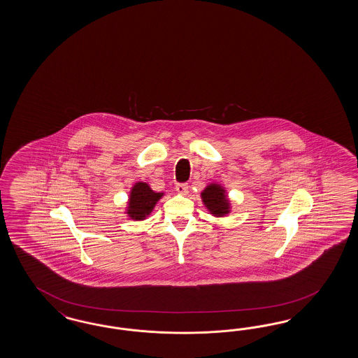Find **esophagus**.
Returning <instances> with one entry per match:
<instances>
[{"label":"esophagus","instance_id":"34e87169","mask_svg":"<svg viewBox=\"0 0 358 358\" xmlns=\"http://www.w3.org/2000/svg\"><path fill=\"white\" fill-rule=\"evenodd\" d=\"M187 190H189V186H187V184L176 185V192H177L178 194L186 195L187 194Z\"/></svg>","mask_w":358,"mask_h":358}]
</instances>
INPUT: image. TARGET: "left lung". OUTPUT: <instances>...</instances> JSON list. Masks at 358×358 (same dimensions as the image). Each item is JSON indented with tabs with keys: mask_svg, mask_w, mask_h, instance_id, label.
Wrapping results in <instances>:
<instances>
[{
	"mask_svg": "<svg viewBox=\"0 0 358 358\" xmlns=\"http://www.w3.org/2000/svg\"><path fill=\"white\" fill-rule=\"evenodd\" d=\"M203 205L214 217H226L231 213V201L228 199L226 187L217 182L207 185L201 193Z\"/></svg>",
	"mask_w": 358,
	"mask_h": 358,
	"instance_id": "1",
	"label": "left lung"
}]
</instances>
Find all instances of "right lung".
<instances>
[{"mask_svg": "<svg viewBox=\"0 0 358 358\" xmlns=\"http://www.w3.org/2000/svg\"><path fill=\"white\" fill-rule=\"evenodd\" d=\"M164 193H156L147 182L138 181L131 187L126 214L134 220H144L151 215L156 203Z\"/></svg>", "mask_w": 358, "mask_h": 358, "instance_id": "add662e5", "label": "right lung"}]
</instances>
